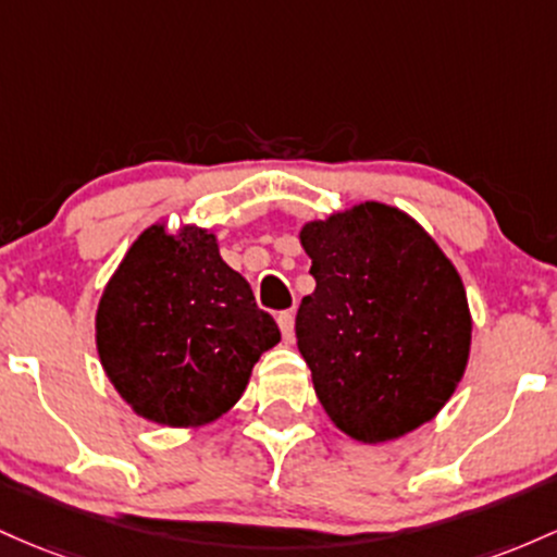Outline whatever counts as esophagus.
Instances as JSON below:
<instances>
[{"label": "esophagus", "mask_w": 557, "mask_h": 557, "mask_svg": "<svg viewBox=\"0 0 557 557\" xmlns=\"http://www.w3.org/2000/svg\"><path fill=\"white\" fill-rule=\"evenodd\" d=\"M276 321H278V329H281V336H284V342L295 339V312L292 310L278 312Z\"/></svg>", "instance_id": "34e87169"}]
</instances>
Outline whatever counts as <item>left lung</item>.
Instances as JSON below:
<instances>
[{"instance_id": "obj_1", "label": "left lung", "mask_w": 557, "mask_h": 557, "mask_svg": "<svg viewBox=\"0 0 557 557\" xmlns=\"http://www.w3.org/2000/svg\"><path fill=\"white\" fill-rule=\"evenodd\" d=\"M315 292L297 347L331 421L352 440H397L453 397L471 347L463 281L413 218L366 202L299 234Z\"/></svg>"}]
</instances>
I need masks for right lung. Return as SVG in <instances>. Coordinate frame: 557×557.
<instances>
[{"mask_svg":"<svg viewBox=\"0 0 557 557\" xmlns=\"http://www.w3.org/2000/svg\"><path fill=\"white\" fill-rule=\"evenodd\" d=\"M281 339L276 321L218 255L215 236L147 228L99 299L97 349L136 413L202 426L247 389L252 366Z\"/></svg>","mask_w":557,"mask_h":557,"instance_id":"add662e5","label":"right lung"}]
</instances>
